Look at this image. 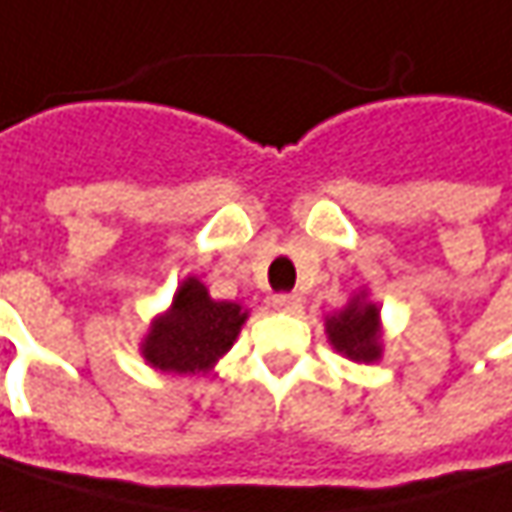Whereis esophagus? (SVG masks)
I'll return each instance as SVG.
<instances>
[{
  "mask_svg": "<svg viewBox=\"0 0 512 512\" xmlns=\"http://www.w3.org/2000/svg\"><path fill=\"white\" fill-rule=\"evenodd\" d=\"M272 309L280 311V314H300V309H303V300H300L297 294H274Z\"/></svg>",
  "mask_w": 512,
  "mask_h": 512,
  "instance_id": "esophagus-1",
  "label": "esophagus"
}]
</instances>
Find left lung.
I'll use <instances>...</instances> for the list:
<instances>
[{"mask_svg":"<svg viewBox=\"0 0 512 512\" xmlns=\"http://www.w3.org/2000/svg\"><path fill=\"white\" fill-rule=\"evenodd\" d=\"M328 345L351 362L382 360V317L368 291H357L343 309L323 317Z\"/></svg>","mask_w":512,"mask_h":512,"instance_id":"obj_1","label":"left lung"}]
</instances>
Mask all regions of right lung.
Returning a JSON list of instances; mask_svg holds the SVG:
<instances>
[{"label":"right lung","instance_id":"add662e5","mask_svg":"<svg viewBox=\"0 0 512 512\" xmlns=\"http://www.w3.org/2000/svg\"><path fill=\"white\" fill-rule=\"evenodd\" d=\"M249 309L215 300L198 277H184L167 311L152 317L138 351L155 371L209 374L235 345Z\"/></svg>","mask_w":512,"mask_h":512}]
</instances>
